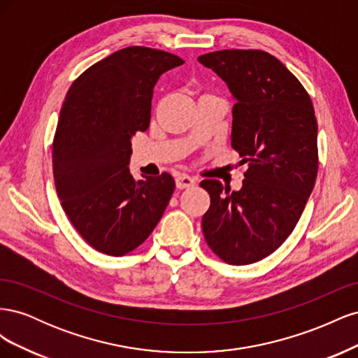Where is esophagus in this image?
<instances>
[{"instance_id": "1", "label": "esophagus", "mask_w": 358, "mask_h": 358, "mask_svg": "<svg viewBox=\"0 0 358 358\" xmlns=\"http://www.w3.org/2000/svg\"><path fill=\"white\" fill-rule=\"evenodd\" d=\"M192 185H196V179L188 176V175H179L176 178V187L179 189H183V188H189Z\"/></svg>"}]
</instances>
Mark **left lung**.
I'll list each match as a JSON object with an SVG mask.
<instances>
[{"instance_id": "8db88e82", "label": "left lung", "mask_w": 358, "mask_h": 358, "mask_svg": "<svg viewBox=\"0 0 358 358\" xmlns=\"http://www.w3.org/2000/svg\"><path fill=\"white\" fill-rule=\"evenodd\" d=\"M234 99L231 146L248 162L239 191L204 179L210 208L204 239L225 263L259 262L294 230L318 171L315 112L306 90L263 50L227 49L199 57Z\"/></svg>"}]
</instances>
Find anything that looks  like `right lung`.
<instances>
[{"mask_svg": "<svg viewBox=\"0 0 358 358\" xmlns=\"http://www.w3.org/2000/svg\"><path fill=\"white\" fill-rule=\"evenodd\" d=\"M182 64L164 50H116L83 71L62 103L52 148L57 192L74 229L103 254L142 245L175 191L169 173L134 180L128 166L133 136L150 122L154 86Z\"/></svg>", "mask_w": 358, "mask_h": 358, "instance_id": "obj_1", "label": "right lung"}]
</instances>
